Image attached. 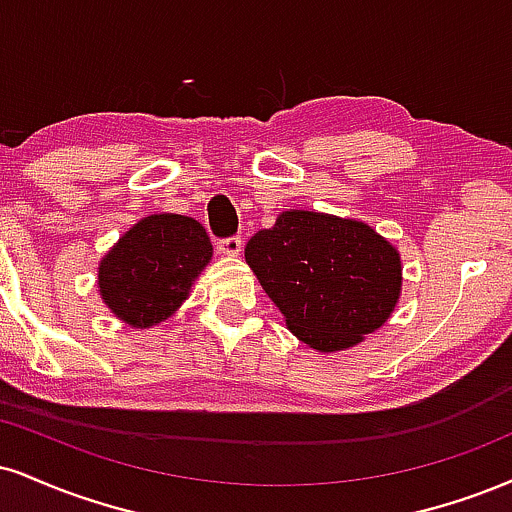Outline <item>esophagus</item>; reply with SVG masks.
<instances>
[{
	"instance_id": "34e87169",
	"label": "esophagus",
	"mask_w": 512,
	"mask_h": 512,
	"mask_svg": "<svg viewBox=\"0 0 512 512\" xmlns=\"http://www.w3.org/2000/svg\"><path fill=\"white\" fill-rule=\"evenodd\" d=\"M217 248L219 252H224V255H238L240 250H243V240L238 236H229V238H219L217 240Z\"/></svg>"
}]
</instances>
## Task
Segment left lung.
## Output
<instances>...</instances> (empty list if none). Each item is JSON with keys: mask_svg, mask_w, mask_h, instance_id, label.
<instances>
[{"mask_svg": "<svg viewBox=\"0 0 512 512\" xmlns=\"http://www.w3.org/2000/svg\"><path fill=\"white\" fill-rule=\"evenodd\" d=\"M245 262L288 329L322 353L362 341L389 319L400 293V257L353 219L283 212L245 245Z\"/></svg>", "mask_w": 512, "mask_h": 512, "instance_id": "left-lung-1", "label": "left lung"}]
</instances>
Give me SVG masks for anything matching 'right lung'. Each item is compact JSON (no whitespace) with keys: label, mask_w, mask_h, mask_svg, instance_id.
<instances>
[{"label":"right lung","mask_w":512,"mask_h":512,"mask_svg":"<svg viewBox=\"0 0 512 512\" xmlns=\"http://www.w3.org/2000/svg\"><path fill=\"white\" fill-rule=\"evenodd\" d=\"M212 257L207 231L181 214H152L133 226L100 264V293L135 329L159 324L188 298Z\"/></svg>","instance_id":"obj_1"}]
</instances>
